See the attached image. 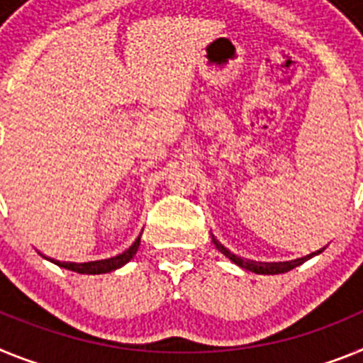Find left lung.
Wrapping results in <instances>:
<instances>
[{
	"mask_svg": "<svg viewBox=\"0 0 363 363\" xmlns=\"http://www.w3.org/2000/svg\"><path fill=\"white\" fill-rule=\"evenodd\" d=\"M212 241H213V245H216V248L220 252V254H225V256L228 257L230 261H234V263L238 264V267H241V269L250 270V272H254V274H270V276H274V274L289 272V270L296 269V267H299V264L305 263V261L311 259V257L316 256V254H320V252H321V250L313 252V254H308V256L299 257V259H294V261H285V263H256V261L242 259V257L232 254V252H230L228 248L223 247V245H220V242L217 241L216 238H213V235H212Z\"/></svg>",
	"mask_w": 363,
	"mask_h": 363,
	"instance_id": "1",
	"label": "left lung"
}]
</instances>
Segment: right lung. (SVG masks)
<instances>
[{"label":"right lung","mask_w":363,"mask_h":363,"mask_svg":"<svg viewBox=\"0 0 363 363\" xmlns=\"http://www.w3.org/2000/svg\"><path fill=\"white\" fill-rule=\"evenodd\" d=\"M138 245H140V235L135 239V242L128 248V250L122 252V254H118V256L115 257H109V259L89 261V263H60V261H55V259H50V261H52L55 264H58V267H64V269L72 270V272H78V274H106V272H111V270L121 269V267H124L129 259H133V256L138 250Z\"/></svg>","instance_id":"1"}]
</instances>
